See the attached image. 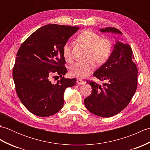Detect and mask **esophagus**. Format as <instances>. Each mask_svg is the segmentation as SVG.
I'll use <instances>...</instances> for the list:
<instances>
[{
	"label": "esophagus",
	"instance_id": "34e87169",
	"mask_svg": "<svg viewBox=\"0 0 150 150\" xmlns=\"http://www.w3.org/2000/svg\"><path fill=\"white\" fill-rule=\"evenodd\" d=\"M77 83L78 84H84V81H82V79H77Z\"/></svg>",
	"mask_w": 150,
	"mask_h": 150
}]
</instances>
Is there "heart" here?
<instances>
[{
    "label": "heart",
    "mask_w": 150,
    "mask_h": 150,
    "mask_svg": "<svg viewBox=\"0 0 150 150\" xmlns=\"http://www.w3.org/2000/svg\"><path fill=\"white\" fill-rule=\"evenodd\" d=\"M77 42L88 48V59L86 62L75 64L69 70L73 77L84 79L93 71L95 68L94 61L98 64H103L109 59L112 52V44L106 38H100L99 35L90 30H86L76 38ZM63 56L67 62L72 60L71 47L68 42L63 46Z\"/></svg>",
    "instance_id": "b5f03b06"
}]
</instances>
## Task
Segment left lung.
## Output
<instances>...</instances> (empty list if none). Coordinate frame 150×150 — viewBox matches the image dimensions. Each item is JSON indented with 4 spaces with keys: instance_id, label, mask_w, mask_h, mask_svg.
I'll return each instance as SVG.
<instances>
[{
    "instance_id": "1",
    "label": "left lung",
    "mask_w": 150,
    "mask_h": 150,
    "mask_svg": "<svg viewBox=\"0 0 150 150\" xmlns=\"http://www.w3.org/2000/svg\"><path fill=\"white\" fill-rule=\"evenodd\" d=\"M101 32L122 34L115 28L100 29ZM134 55L128 44L116 41L109 59L93 73L103 86L88 82L92 92L84 99L86 108L97 116L110 117L123 110L134 95L137 87L138 69Z\"/></svg>"
}]
</instances>
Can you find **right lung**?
Wrapping results in <instances>:
<instances>
[{
	"mask_svg": "<svg viewBox=\"0 0 150 150\" xmlns=\"http://www.w3.org/2000/svg\"><path fill=\"white\" fill-rule=\"evenodd\" d=\"M79 29L47 24L33 32L19 47L13 69L15 90L24 106L37 116L49 117L59 111L66 88L76 84V79L63 77L67 69L62 50ZM54 73L62 78L56 83L51 82Z\"/></svg>",
	"mask_w": 150,
	"mask_h": 150,
	"instance_id": "obj_1",
	"label": "right lung"
}]
</instances>
